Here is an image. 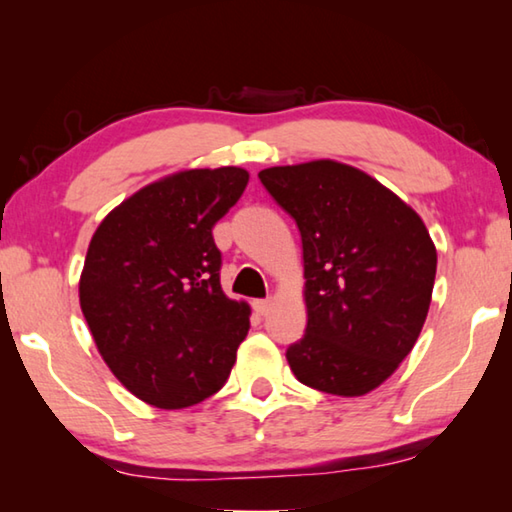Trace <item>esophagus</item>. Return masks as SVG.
Returning <instances> with one entry per match:
<instances>
[{
  "label": "esophagus",
  "mask_w": 512,
  "mask_h": 512,
  "mask_svg": "<svg viewBox=\"0 0 512 512\" xmlns=\"http://www.w3.org/2000/svg\"><path fill=\"white\" fill-rule=\"evenodd\" d=\"M253 307H255V311H257L259 316H266L268 311H271L273 302H271V300H255V302H253Z\"/></svg>",
  "instance_id": "esophagus-1"
}]
</instances>
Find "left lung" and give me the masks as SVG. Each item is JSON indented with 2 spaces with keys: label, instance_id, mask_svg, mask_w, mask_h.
<instances>
[{
  "label": "left lung",
  "instance_id": "1",
  "mask_svg": "<svg viewBox=\"0 0 512 512\" xmlns=\"http://www.w3.org/2000/svg\"><path fill=\"white\" fill-rule=\"evenodd\" d=\"M298 223L307 332L287 350L305 386L359 397L409 357L429 314L436 246L420 214L366 171L311 160L259 171Z\"/></svg>",
  "mask_w": 512,
  "mask_h": 512
}]
</instances>
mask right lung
<instances>
[{
    "label": "right lung",
    "instance_id": "add662e5",
    "mask_svg": "<svg viewBox=\"0 0 512 512\" xmlns=\"http://www.w3.org/2000/svg\"><path fill=\"white\" fill-rule=\"evenodd\" d=\"M241 167L185 169L137 189L94 230L79 300L121 384L158 409L221 391L250 327L223 293L212 228L248 185Z\"/></svg>",
    "mask_w": 512,
    "mask_h": 512
}]
</instances>
